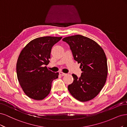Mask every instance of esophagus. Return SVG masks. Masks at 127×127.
<instances>
[{
    "label": "esophagus",
    "mask_w": 127,
    "mask_h": 127,
    "mask_svg": "<svg viewBox=\"0 0 127 127\" xmlns=\"http://www.w3.org/2000/svg\"><path fill=\"white\" fill-rule=\"evenodd\" d=\"M60 75H62V76H65V75H66V73H63V72H60Z\"/></svg>",
    "instance_id": "esophagus-1"
}]
</instances>
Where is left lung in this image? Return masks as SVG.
Wrapping results in <instances>:
<instances>
[{
    "label": "left lung",
    "mask_w": 127,
    "mask_h": 127,
    "mask_svg": "<svg viewBox=\"0 0 127 127\" xmlns=\"http://www.w3.org/2000/svg\"><path fill=\"white\" fill-rule=\"evenodd\" d=\"M70 46L74 59L80 63L82 71L78 78L74 74L68 90L75 99L87 102L100 93L107 81V60L102 48L95 40L80 35L63 39Z\"/></svg>",
    "instance_id": "8db88e82"
}]
</instances>
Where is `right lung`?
<instances>
[{
	"mask_svg": "<svg viewBox=\"0 0 127 127\" xmlns=\"http://www.w3.org/2000/svg\"><path fill=\"white\" fill-rule=\"evenodd\" d=\"M62 37L45 36L31 40L20 52L16 64L17 79L25 95L42 100L50 93L52 81L59 73L49 70L52 47Z\"/></svg>",
	"mask_w": 127,
	"mask_h": 127,
	"instance_id": "add662e5",
	"label": "right lung"
}]
</instances>
